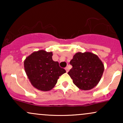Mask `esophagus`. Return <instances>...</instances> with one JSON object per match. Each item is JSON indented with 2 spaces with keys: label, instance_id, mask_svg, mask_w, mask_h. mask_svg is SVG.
<instances>
[{
  "label": "esophagus",
  "instance_id": "1",
  "mask_svg": "<svg viewBox=\"0 0 123 123\" xmlns=\"http://www.w3.org/2000/svg\"><path fill=\"white\" fill-rule=\"evenodd\" d=\"M65 69L66 72H68V71H69V68H68V67H66Z\"/></svg>",
  "mask_w": 123,
  "mask_h": 123
}]
</instances>
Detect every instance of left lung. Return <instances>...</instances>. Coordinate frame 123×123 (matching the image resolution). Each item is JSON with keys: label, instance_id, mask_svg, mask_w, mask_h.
Returning a JSON list of instances; mask_svg holds the SVG:
<instances>
[{"label": "left lung", "instance_id": "1", "mask_svg": "<svg viewBox=\"0 0 123 123\" xmlns=\"http://www.w3.org/2000/svg\"><path fill=\"white\" fill-rule=\"evenodd\" d=\"M70 64L72 68L68 74L73 83L83 90H91L95 87L104 70V65L98 56L89 52L76 53Z\"/></svg>", "mask_w": 123, "mask_h": 123}]
</instances>
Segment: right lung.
<instances>
[{"label":"right lung","instance_id":"right-lung-1","mask_svg":"<svg viewBox=\"0 0 123 123\" xmlns=\"http://www.w3.org/2000/svg\"><path fill=\"white\" fill-rule=\"evenodd\" d=\"M52 56L51 52L40 50L32 53L24 61L25 72L31 84L41 91L51 90L59 77L66 72L57 61H54Z\"/></svg>","mask_w":123,"mask_h":123}]
</instances>
